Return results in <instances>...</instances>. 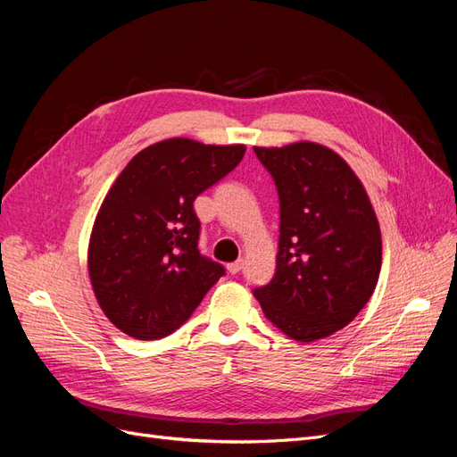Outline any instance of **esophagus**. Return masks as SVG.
<instances>
[{
  "label": "esophagus",
  "mask_w": 457,
  "mask_h": 457,
  "mask_svg": "<svg viewBox=\"0 0 457 457\" xmlns=\"http://www.w3.org/2000/svg\"><path fill=\"white\" fill-rule=\"evenodd\" d=\"M242 267H244V261H242V259H238V261H234V262H228V265H227V270H228L230 274H238V272L242 270Z\"/></svg>",
  "instance_id": "esophagus-1"
}]
</instances>
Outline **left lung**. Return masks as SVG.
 <instances>
[{
	"mask_svg": "<svg viewBox=\"0 0 457 457\" xmlns=\"http://www.w3.org/2000/svg\"><path fill=\"white\" fill-rule=\"evenodd\" d=\"M280 198L274 278L253 295L282 334L324 339L364 309L381 270V230L361 179L312 141L253 146Z\"/></svg>",
	"mask_w": 457,
	"mask_h": 457,
	"instance_id": "8db88e82",
	"label": "left lung"
}]
</instances>
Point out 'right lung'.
<instances>
[{
    "mask_svg": "<svg viewBox=\"0 0 457 457\" xmlns=\"http://www.w3.org/2000/svg\"><path fill=\"white\" fill-rule=\"evenodd\" d=\"M244 145L173 137L143 148L95 217L87 270L104 316L152 341L183 326L225 269L198 252L196 196L230 173Z\"/></svg>",
    "mask_w": 457,
    "mask_h": 457,
    "instance_id": "1",
    "label": "right lung"
}]
</instances>
